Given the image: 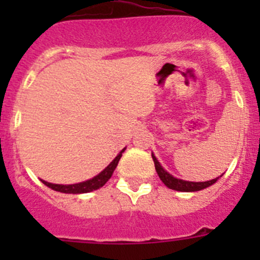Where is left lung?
<instances>
[{"label":"left lung","instance_id":"obj_1","mask_svg":"<svg viewBox=\"0 0 260 260\" xmlns=\"http://www.w3.org/2000/svg\"><path fill=\"white\" fill-rule=\"evenodd\" d=\"M153 158V162H155V169L157 172L158 177H160V180L162 181L167 187L172 190H177V191H185V192H191V191H199V190H203L208 186L213 185L216 181L219 180V177L215 178V180H211V181H206V182H189V181H182V180H178L176 177L171 176V174L168 173L165 171L164 168L160 165V162L157 161V158L152 155ZM221 177V176H220Z\"/></svg>","mask_w":260,"mask_h":260}]
</instances>
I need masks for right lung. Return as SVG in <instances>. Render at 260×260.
I'll return each mask as SVG.
<instances>
[{"label":"right lung","instance_id":"obj_1","mask_svg":"<svg viewBox=\"0 0 260 260\" xmlns=\"http://www.w3.org/2000/svg\"><path fill=\"white\" fill-rule=\"evenodd\" d=\"M123 151H125V148L116 156V158L105 168L102 173L98 174L96 177H93L92 180L84 181V182L80 183H74V185H56V183H49L47 182V181H43V183L47 185L48 187H50V189L56 190V191L59 192H66V194H83V192H89L93 191V190L100 189L102 186H104L105 183L109 181L110 177H112L114 169H116V167L118 165L119 158L122 156Z\"/></svg>","mask_w":260,"mask_h":260}]
</instances>
